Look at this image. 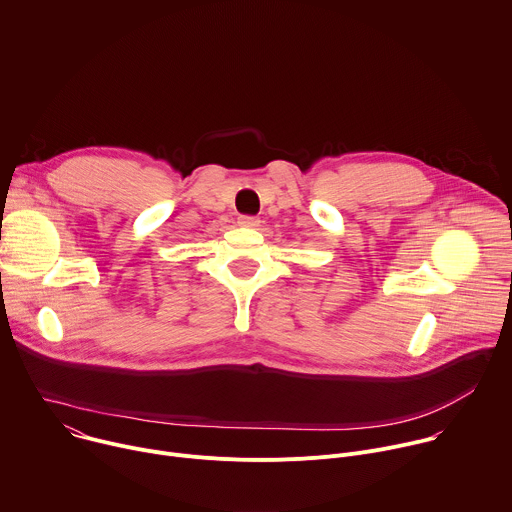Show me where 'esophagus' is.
Listing matches in <instances>:
<instances>
[{
	"label": "esophagus",
	"instance_id": "esophagus-1",
	"mask_svg": "<svg viewBox=\"0 0 512 512\" xmlns=\"http://www.w3.org/2000/svg\"><path fill=\"white\" fill-rule=\"evenodd\" d=\"M259 218L257 216H241L239 218V225L241 227H249V229H255V227H259Z\"/></svg>",
	"mask_w": 512,
	"mask_h": 512
}]
</instances>
